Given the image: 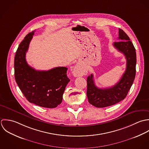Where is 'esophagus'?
Returning a JSON list of instances; mask_svg holds the SVG:
<instances>
[{
  "label": "esophagus",
  "instance_id": "obj_1",
  "mask_svg": "<svg viewBox=\"0 0 149 149\" xmlns=\"http://www.w3.org/2000/svg\"><path fill=\"white\" fill-rule=\"evenodd\" d=\"M72 73H73V75L74 77H77L82 76V75L86 74V71L85 69L82 68L79 65L77 64L73 69Z\"/></svg>",
  "mask_w": 149,
  "mask_h": 149
}]
</instances>
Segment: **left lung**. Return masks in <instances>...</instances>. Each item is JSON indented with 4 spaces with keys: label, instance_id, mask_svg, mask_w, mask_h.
Returning <instances> with one entry per match:
<instances>
[{
    "label": "left lung",
    "instance_id": "8db88e82",
    "mask_svg": "<svg viewBox=\"0 0 149 149\" xmlns=\"http://www.w3.org/2000/svg\"><path fill=\"white\" fill-rule=\"evenodd\" d=\"M119 41L113 46L123 53L127 60L126 70L119 82L113 86L100 89L94 84L93 75L87 78V97L90 104L97 108H104L115 105L124 100L130 89L136 74V51L127 34L119 29Z\"/></svg>",
    "mask_w": 149,
    "mask_h": 149
}]
</instances>
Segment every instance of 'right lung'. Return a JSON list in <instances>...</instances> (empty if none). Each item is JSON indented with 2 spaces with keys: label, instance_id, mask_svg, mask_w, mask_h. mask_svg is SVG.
Segmentation results:
<instances>
[{
  "label": "right lung",
  "instance_id": "obj_1",
  "mask_svg": "<svg viewBox=\"0 0 149 149\" xmlns=\"http://www.w3.org/2000/svg\"><path fill=\"white\" fill-rule=\"evenodd\" d=\"M34 31L20 43L14 58L16 82L30 103L44 108H54L62 102L63 94L70 79L67 68L58 67L48 71H38L27 63L25 56Z\"/></svg>",
  "mask_w": 149,
  "mask_h": 149
}]
</instances>
